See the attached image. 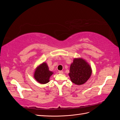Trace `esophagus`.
<instances>
[{
	"label": "esophagus",
	"instance_id": "34e87169",
	"mask_svg": "<svg viewBox=\"0 0 120 120\" xmlns=\"http://www.w3.org/2000/svg\"><path fill=\"white\" fill-rule=\"evenodd\" d=\"M63 71H59V73L60 74H63Z\"/></svg>",
	"mask_w": 120,
	"mask_h": 120
}]
</instances>
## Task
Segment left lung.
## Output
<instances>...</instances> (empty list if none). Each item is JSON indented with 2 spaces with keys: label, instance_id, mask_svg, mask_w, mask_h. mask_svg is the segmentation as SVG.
<instances>
[{
  "label": "left lung",
  "instance_id": "1",
  "mask_svg": "<svg viewBox=\"0 0 120 120\" xmlns=\"http://www.w3.org/2000/svg\"><path fill=\"white\" fill-rule=\"evenodd\" d=\"M92 74L91 68L83 59H75L70 67L68 74L71 81L77 85L85 83Z\"/></svg>",
  "mask_w": 120,
  "mask_h": 120
}]
</instances>
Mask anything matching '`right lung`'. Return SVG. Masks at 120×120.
I'll return each mask as SVG.
<instances>
[{
  "label": "right lung",
  "instance_id": "add662e5",
  "mask_svg": "<svg viewBox=\"0 0 120 120\" xmlns=\"http://www.w3.org/2000/svg\"><path fill=\"white\" fill-rule=\"evenodd\" d=\"M53 72L49 71V67L45 63H43L37 68L35 70L34 77L35 79L41 84L49 82V79Z\"/></svg>",
  "mask_w": 120,
  "mask_h": 120
}]
</instances>
